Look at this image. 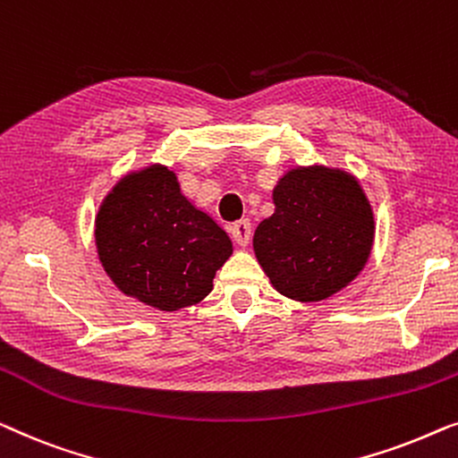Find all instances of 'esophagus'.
<instances>
[{
    "instance_id": "esophagus-1",
    "label": "esophagus",
    "mask_w": 458,
    "mask_h": 458,
    "mask_svg": "<svg viewBox=\"0 0 458 458\" xmlns=\"http://www.w3.org/2000/svg\"><path fill=\"white\" fill-rule=\"evenodd\" d=\"M232 238H234L236 244L241 247H247L249 238H250V222L249 220H241L232 226Z\"/></svg>"
}]
</instances>
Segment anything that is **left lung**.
Listing matches in <instances>:
<instances>
[{"mask_svg":"<svg viewBox=\"0 0 458 458\" xmlns=\"http://www.w3.org/2000/svg\"><path fill=\"white\" fill-rule=\"evenodd\" d=\"M274 205L255 230L253 249L276 291L313 302L355 280L373 242V211L355 176L296 167L280 178Z\"/></svg>","mask_w":458,"mask_h":458,"instance_id":"obj_1","label":"left lung"}]
</instances>
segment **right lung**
Segmentation results:
<instances>
[{"label":"right lung","mask_w":458,"mask_h":458,"mask_svg":"<svg viewBox=\"0 0 458 458\" xmlns=\"http://www.w3.org/2000/svg\"><path fill=\"white\" fill-rule=\"evenodd\" d=\"M95 241L114 284L159 311L205 299L232 255L226 230L180 192L176 174L164 165L114 186L95 220Z\"/></svg>","instance_id":"obj_1"}]
</instances>
